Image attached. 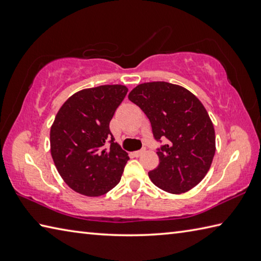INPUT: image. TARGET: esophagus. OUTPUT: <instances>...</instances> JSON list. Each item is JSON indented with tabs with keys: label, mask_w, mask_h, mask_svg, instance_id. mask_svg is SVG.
Returning <instances> with one entry per match:
<instances>
[{
	"label": "esophagus",
	"mask_w": 261,
	"mask_h": 261,
	"mask_svg": "<svg viewBox=\"0 0 261 261\" xmlns=\"http://www.w3.org/2000/svg\"><path fill=\"white\" fill-rule=\"evenodd\" d=\"M145 151H146V149H145V148H143V149H140V151H136V152H134V153H132V155H134V156H140V155H141V154H143V153H145Z\"/></svg>",
	"instance_id": "1"
}]
</instances>
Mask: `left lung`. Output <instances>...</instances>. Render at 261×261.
Here are the masks:
<instances>
[{"mask_svg":"<svg viewBox=\"0 0 261 261\" xmlns=\"http://www.w3.org/2000/svg\"><path fill=\"white\" fill-rule=\"evenodd\" d=\"M148 117L158 148L159 166L149 171L154 185L179 194L196 187L210 170L215 154L214 126L204 106L191 92L166 82L144 83L129 93Z\"/></svg>","mask_w":261,"mask_h":261,"instance_id":"8db88e82","label":"left lung"}]
</instances>
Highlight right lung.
<instances>
[{"instance_id":"1","label":"right lung","mask_w":261,"mask_h":261,"mask_svg":"<svg viewBox=\"0 0 261 261\" xmlns=\"http://www.w3.org/2000/svg\"><path fill=\"white\" fill-rule=\"evenodd\" d=\"M126 93L124 85L86 88L70 96L57 113L50 127V153L73 191L98 197L121 180L129 156L114 141L109 123Z\"/></svg>"}]
</instances>
